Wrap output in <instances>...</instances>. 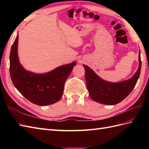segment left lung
<instances>
[{"label":"left lung","instance_id":"1","mask_svg":"<svg viewBox=\"0 0 149 149\" xmlns=\"http://www.w3.org/2000/svg\"><path fill=\"white\" fill-rule=\"evenodd\" d=\"M85 79L90 97L94 101L106 105H115L127 97L133 90L140 77L141 61L139 51V66L138 70L131 79L120 83H110L102 79L86 65Z\"/></svg>","mask_w":149,"mask_h":149}]
</instances>
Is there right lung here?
<instances>
[{"mask_svg": "<svg viewBox=\"0 0 149 149\" xmlns=\"http://www.w3.org/2000/svg\"><path fill=\"white\" fill-rule=\"evenodd\" d=\"M18 42V36L11 47L9 58V72L14 86L25 98L36 105L57 102L63 95L65 81L76 63L60 66L46 74L27 71L19 62Z\"/></svg>", "mask_w": 149, "mask_h": 149, "instance_id": "obj_1", "label": "right lung"}]
</instances>
